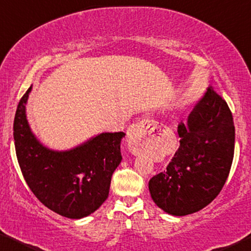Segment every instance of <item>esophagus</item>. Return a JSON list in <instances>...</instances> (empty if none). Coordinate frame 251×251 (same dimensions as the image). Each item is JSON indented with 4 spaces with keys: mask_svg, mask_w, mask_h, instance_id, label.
<instances>
[{
    "mask_svg": "<svg viewBox=\"0 0 251 251\" xmlns=\"http://www.w3.org/2000/svg\"><path fill=\"white\" fill-rule=\"evenodd\" d=\"M143 126H141V123L134 124L128 128L127 136H128V149L133 154H138L143 149V145L148 140L145 138Z\"/></svg>",
    "mask_w": 251,
    "mask_h": 251,
    "instance_id": "1",
    "label": "esophagus"
}]
</instances>
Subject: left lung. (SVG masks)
<instances>
[{
    "label": "left lung",
    "instance_id": "obj_1",
    "mask_svg": "<svg viewBox=\"0 0 251 251\" xmlns=\"http://www.w3.org/2000/svg\"><path fill=\"white\" fill-rule=\"evenodd\" d=\"M234 124L229 106L212 85L178 125L180 147L167 169L149 181L152 200L164 212H198L221 192L234 154Z\"/></svg>",
    "mask_w": 251,
    "mask_h": 251
}]
</instances>
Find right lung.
Returning <instances> with one entry per match:
<instances>
[{
  "label": "right lung",
  "instance_id": "1",
  "mask_svg": "<svg viewBox=\"0 0 251 251\" xmlns=\"http://www.w3.org/2000/svg\"><path fill=\"white\" fill-rule=\"evenodd\" d=\"M30 87L18 104L13 123L16 153L29 188L45 206L69 219L97 211L107 200L111 177L122 161L123 132L102 133L65 152L43 147L30 130L25 107Z\"/></svg>",
  "mask_w": 251,
  "mask_h": 251
}]
</instances>
